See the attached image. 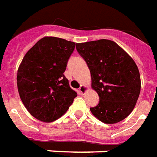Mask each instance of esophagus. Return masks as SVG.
I'll use <instances>...</instances> for the list:
<instances>
[{
	"instance_id": "esophagus-1",
	"label": "esophagus",
	"mask_w": 157,
	"mask_h": 157,
	"mask_svg": "<svg viewBox=\"0 0 157 157\" xmlns=\"http://www.w3.org/2000/svg\"><path fill=\"white\" fill-rule=\"evenodd\" d=\"M87 90V87L86 86H84V85H82L81 86H80V88H79V92L81 94H85V92Z\"/></svg>"
}]
</instances>
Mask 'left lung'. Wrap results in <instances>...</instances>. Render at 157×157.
Listing matches in <instances>:
<instances>
[{"instance_id":"left-lung-1","label":"left lung","mask_w":157,"mask_h":157,"mask_svg":"<svg viewBox=\"0 0 157 157\" xmlns=\"http://www.w3.org/2000/svg\"><path fill=\"white\" fill-rule=\"evenodd\" d=\"M75 46L87 64L91 86L99 96L98 105L90 108L91 113L106 124L124 120L133 111L140 91V73L133 59L110 40Z\"/></svg>"}]
</instances>
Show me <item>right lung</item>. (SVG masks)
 Returning a JSON list of instances; mask_svg holds the SVG:
<instances>
[{
	"mask_svg": "<svg viewBox=\"0 0 157 157\" xmlns=\"http://www.w3.org/2000/svg\"><path fill=\"white\" fill-rule=\"evenodd\" d=\"M75 42L44 37L29 50L17 71L21 99L35 118L52 122L64 115L77 94L63 73Z\"/></svg>",
	"mask_w": 157,
	"mask_h": 157,
	"instance_id": "obj_1",
	"label": "right lung"
}]
</instances>
